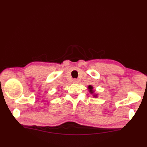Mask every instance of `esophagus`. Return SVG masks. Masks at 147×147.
Here are the masks:
<instances>
[{
  "label": "esophagus",
  "instance_id": "34e87169",
  "mask_svg": "<svg viewBox=\"0 0 147 147\" xmlns=\"http://www.w3.org/2000/svg\"><path fill=\"white\" fill-rule=\"evenodd\" d=\"M73 81V83H74V84H76V83L78 82V80L77 79H74Z\"/></svg>",
  "mask_w": 147,
  "mask_h": 147
}]
</instances>
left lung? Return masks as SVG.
Returning <instances> with one entry per match:
<instances>
[{"instance_id": "obj_1", "label": "left lung", "mask_w": 147, "mask_h": 147, "mask_svg": "<svg viewBox=\"0 0 147 147\" xmlns=\"http://www.w3.org/2000/svg\"><path fill=\"white\" fill-rule=\"evenodd\" d=\"M88 89L89 93H90V94H93V96H94V97H95V98L98 97V94L95 93V91L94 90L93 86H91V85L88 86Z\"/></svg>"}]
</instances>
